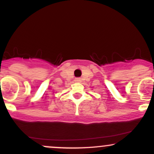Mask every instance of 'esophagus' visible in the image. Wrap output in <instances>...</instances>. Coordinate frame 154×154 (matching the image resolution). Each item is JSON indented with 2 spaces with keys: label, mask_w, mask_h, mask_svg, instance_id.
Segmentation results:
<instances>
[{
  "label": "esophagus",
  "mask_w": 154,
  "mask_h": 154,
  "mask_svg": "<svg viewBox=\"0 0 154 154\" xmlns=\"http://www.w3.org/2000/svg\"><path fill=\"white\" fill-rule=\"evenodd\" d=\"M75 82H81V79L80 78H75Z\"/></svg>",
  "instance_id": "esophagus-1"
}]
</instances>
